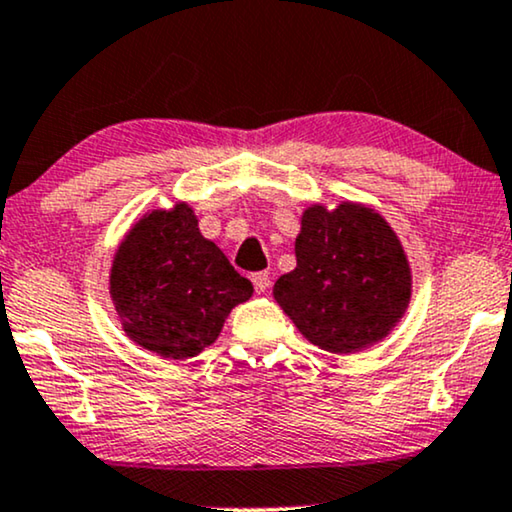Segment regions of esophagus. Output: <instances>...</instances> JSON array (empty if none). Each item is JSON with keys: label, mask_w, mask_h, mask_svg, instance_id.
<instances>
[{"label": "esophagus", "mask_w": 512, "mask_h": 512, "mask_svg": "<svg viewBox=\"0 0 512 512\" xmlns=\"http://www.w3.org/2000/svg\"><path fill=\"white\" fill-rule=\"evenodd\" d=\"M252 285H255V292H267L269 285H271V278L267 271H257V274H252Z\"/></svg>", "instance_id": "obj_1"}]
</instances>
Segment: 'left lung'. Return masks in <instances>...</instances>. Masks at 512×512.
Segmentation results:
<instances>
[{
    "label": "left lung",
    "instance_id": "1",
    "mask_svg": "<svg viewBox=\"0 0 512 512\" xmlns=\"http://www.w3.org/2000/svg\"><path fill=\"white\" fill-rule=\"evenodd\" d=\"M295 257L297 267L278 278L274 297L320 349L363 351L381 342L410 306L412 271L403 243L363 203L306 208Z\"/></svg>",
    "mask_w": 512,
    "mask_h": 512
}]
</instances>
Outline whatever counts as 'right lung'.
<instances>
[{
	"label": "right lung",
	"mask_w": 512,
	"mask_h": 512,
	"mask_svg": "<svg viewBox=\"0 0 512 512\" xmlns=\"http://www.w3.org/2000/svg\"><path fill=\"white\" fill-rule=\"evenodd\" d=\"M109 295L126 337L168 360L194 358L220 337L252 283L201 236L187 203L133 224L109 271Z\"/></svg>",
	"instance_id": "right-lung-1"
}]
</instances>
